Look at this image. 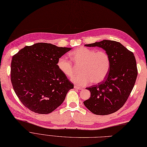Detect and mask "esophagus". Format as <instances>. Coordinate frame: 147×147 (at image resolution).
Listing matches in <instances>:
<instances>
[{
    "label": "esophagus",
    "mask_w": 147,
    "mask_h": 147,
    "mask_svg": "<svg viewBox=\"0 0 147 147\" xmlns=\"http://www.w3.org/2000/svg\"><path fill=\"white\" fill-rule=\"evenodd\" d=\"M74 88L78 89V90H82V87H78V86H74Z\"/></svg>",
    "instance_id": "34e87169"
}]
</instances>
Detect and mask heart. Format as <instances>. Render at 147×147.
<instances>
[{
  "label": "heart",
  "mask_w": 147,
  "mask_h": 147,
  "mask_svg": "<svg viewBox=\"0 0 147 147\" xmlns=\"http://www.w3.org/2000/svg\"><path fill=\"white\" fill-rule=\"evenodd\" d=\"M70 56L72 61L65 55L60 57L57 66L64 75L72 77L76 72V67L73 63L76 66H81L80 71L81 74L72 78V81L80 86H85L91 82L94 84L101 82L109 73L111 59L105 51H96L81 47L72 51Z\"/></svg>",
  "instance_id": "1"
}]
</instances>
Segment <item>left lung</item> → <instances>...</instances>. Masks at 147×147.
<instances>
[{
	"mask_svg": "<svg viewBox=\"0 0 147 147\" xmlns=\"http://www.w3.org/2000/svg\"><path fill=\"white\" fill-rule=\"evenodd\" d=\"M85 45L105 50L111 59V67L105 80L86 88L90 91L91 96L84 104L96 115L113 114L123 107L135 86L138 75L135 55L114 40H103Z\"/></svg>",
	"mask_w": 147,
	"mask_h": 147,
	"instance_id": "obj_1",
	"label": "left lung"
}]
</instances>
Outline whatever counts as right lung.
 I'll return each mask as SVG.
<instances>
[{
	"mask_svg": "<svg viewBox=\"0 0 147 147\" xmlns=\"http://www.w3.org/2000/svg\"><path fill=\"white\" fill-rule=\"evenodd\" d=\"M71 50L37 43L26 46L13 55L11 81L24 107L35 113L47 114L63 102L74 86L59 70L57 60Z\"/></svg>",
	"mask_w": 147,
	"mask_h": 147,
	"instance_id": "obj_1",
	"label": "right lung"
}]
</instances>
